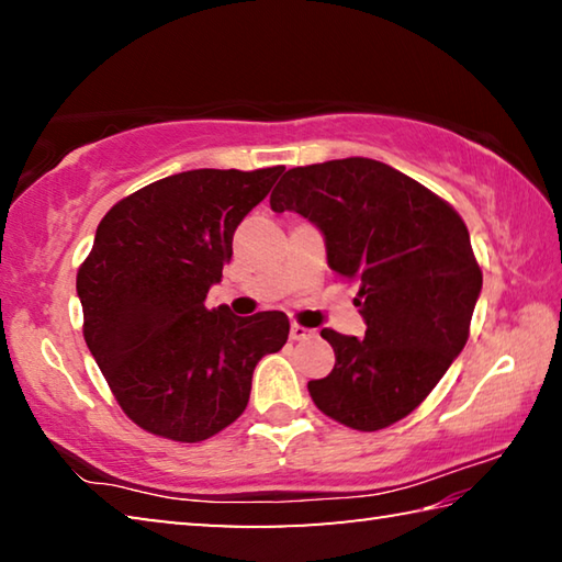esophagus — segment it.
<instances>
[{
    "label": "esophagus",
    "instance_id": "1",
    "mask_svg": "<svg viewBox=\"0 0 562 562\" xmlns=\"http://www.w3.org/2000/svg\"><path fill=\"white\" fill-rule=\"evenodd\" d=\"M310 337H315V329H307V327H302V325H292L290 327V339L302 341V339H310Z\"/></svg>",
    "mask_w": 562,
    "mask_h": 562
}]
</instances>
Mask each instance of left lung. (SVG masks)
I'll use <instances>...</instances> for the list:
<instances>
[{
    "mask_svg": "<svg viewBox=\"0 0 562 562\" xmlns=\"http://www.w3.org/2000/svg\"><path fill=\"white\" fill-rule=\"evenodd\" d=\"M270 205L315 223L329 268L359 284L364 339L322 329L337 361L307 384L312 402L357 431L402 422L469 339L483 284L469 227L443 198L372 158L292 168Z\"/></svg>",
    "mask_w": 562,
    "mask_h": 562,
    "instance_id": "left-lung-1",
    "label": "left lung"
}]
</instances>
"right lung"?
<instances>
[{
  "label": "right lung",
  "mask_w": 562,
  "mask_h": 562,
  "mask_svg": "<svg viewBox=\"0 0 562 562\" xmlns=\"http://www.w3.org/2000/svg\"><path fill=\"white\" fill-rule=\"evenodd\" d=\"M282 166L186 170L136 190L103 215L76 274L83 339L133 424L198 443L245 412L252 372L290 335L284 312L207 310L243 217Z\"/></svg>",
  "instance_id": "obj_1"
}]
</instances>
